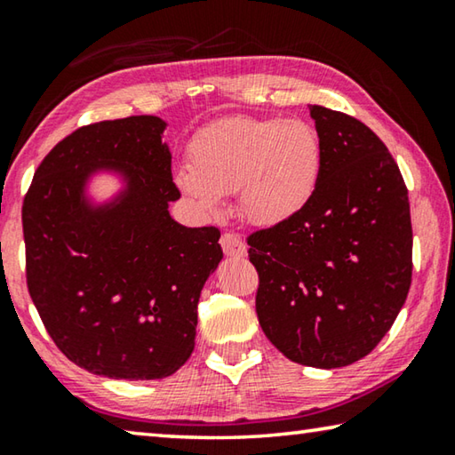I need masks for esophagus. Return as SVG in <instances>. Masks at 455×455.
I'll return each mask as SVG.
<instances>
[{
    "instance_id": "1",
    "label": "esophagus",
    "mask_w": 455,
    "mask_h": 455,
    "mask_svg": "<svg viewBox=\"0 0 455 455\" xmlns=\"http://www.w3.org/2000/svg\"><path fill=\"white\" fill-rule=\"evenodd\" d=\"M220 247L227 257H244L247 255V244L235 233H225L220 236Z\"/></svg>"
}]
</instances>
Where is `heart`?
Segmentation results:
<instances>
[{
	"mask_svg": "<svg viewBox=\"0 0 455 455\" xmlns=\"http://www.w3.org/2000/svg\"><path fill=\"white\" fill-rule=\"evenodd\" d=\"M320 133L304 119L228 117L190 141V165L176 184L202 214L222 211V196L239 192V212L251 225L281 227L312 204L320 188Z\"/></svg>",
	"mask_w": 455,
	"mask_h": 455,
	"instance_id": "1",
	"label": "heart"
}]
</instances>
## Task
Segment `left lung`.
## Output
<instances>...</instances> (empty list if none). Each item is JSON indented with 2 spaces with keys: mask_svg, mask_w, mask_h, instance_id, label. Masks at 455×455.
Masks as SVG:
<instances>
[{
  "mask_svg": "<svg viewBox=\"0 0 455 455\" xmlns=\"http://www.w3.org/2000/svg\"><path fill=\"white\" fill-rule=\"evenodd\" d=\"M320 188L304 212L249 236L257 318L298 364L340 369L391 330L413 271L409 196L393 156L350 115L309 105Z\"/></svg>",
  "mask_w": 455,
  "mask_h": 455,
  "instance_id": "1",
  "label": "left lung"
}]
</instances>
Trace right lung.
<instances>
[{
    "label": "right lung",
    "instance_id": "1",
    "mask_svg": "<svg viewBox=\"0 0 455 455\" xmlns=\"http://www.w3.org/2000/svg\"><path fill=\"white\" fill-rule=\"evenodd\" d=\"M168 124L156 115L76 129L36 170L24 198L26 277L50 338L99 377L154 380L194 350L198 299L222 249L214 227L170 216ZM118 178L99 203L90 184Z\"/></svg>",
    "mask_w": 455,
    "mask_h": 455
}]
</instances>
